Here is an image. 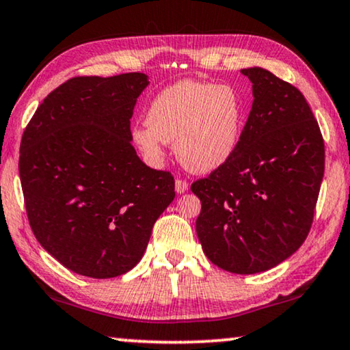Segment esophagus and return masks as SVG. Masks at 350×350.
Returning a JSON list of instances; mask_svg holds the SVG:
<instances>
[{"label":"esophagus","instance_id":"esophagus-1","mask_svg":"<svg viewBox=\"0 0 350 350\" xmlns=\"http://www.w3.org/2000/svg\"><path fill=\"white\" fill-rule=\"evenodd\" d=\"M187 187H189V183H187V181L181 180V178L175 181V189H176V192H178V194H183V192H186Z\"/></svg>","mask_w":350,"mask_h":350}]
</instances>
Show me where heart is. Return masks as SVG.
Masks as SVG:
<instances>
[{
	"instance_id": "obj_1",
	"label": "heart",
	"mask_w": 350,
	"mask_h": 350,
	"mask_svg": "<svg viewBox=\"0 0 350 350\" xmlns=\"http://www.w3.org/2000/svg\"><path fill=\"white\" fill-rule=\"evenodd\" d=\"M245 123V103L234 87L183 80L154 96L146 124L135 126L133 139L154 163L163 159L165 144H175L187 170L210 174L235 154Z\"/></svg>"
}]
</instances>
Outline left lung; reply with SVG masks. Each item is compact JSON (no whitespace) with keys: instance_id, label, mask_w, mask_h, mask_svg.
<instances>
[{"instance_id":"left-lung-1","label":"left lung","mask_w":350,"mask_h":350,"mask_svg":"<svg viewBox=\"0 0 350 350\" xmlns=\"http://www.w3.org/2000/svg\"><path fill=\"white\" fill-rule=\"evenodd\" d=\"M252 109L229 163L191 185L202 210L196 230L222 270L254 275L291 257L310 234L325 169V146L305 96L262 68Z\"/></svg>"}]
</instances>
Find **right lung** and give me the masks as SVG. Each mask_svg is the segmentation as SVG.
<instances>
[{
  "instance_id": "right-lung-1",
  "label": "right lung",
  "mask_w": 350,
  "mask_h": 350,
  "mask_svg": "<svg viewBox=\"0 0 350 350\" xmlns=\"http://www.w3.org/2000/svg\"><path fill=\"white\" fill-rule=\"evenodd\" d=\"M148 77H74L29 120L18 172L28 221L49 254L70 271L107 280L137 265L175 197L170 172L144 164L131 118Z\"/></svg>"
}]
</instances>
